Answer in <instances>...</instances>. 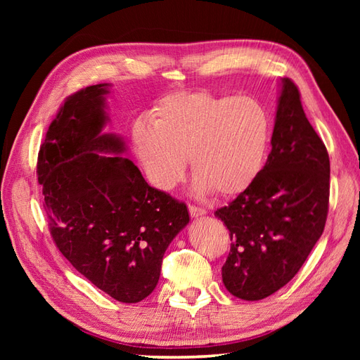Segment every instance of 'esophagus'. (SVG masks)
Instances as JSON below:
<instances>
[{"label": "esophagus", "mask_w": 360, "mask_h": 360, "mask_svg": "<svg viewBox=\"0 0 360 360\" xmlns=\"http://www.w3.org/2000/svg\"><path fill=\"white\" fill-rule=\"evenodd\" d=\"M189 213L192 217H200V216H204L207 212H205V209H202V207L189 205Z\"/></svg>", "instance_id": "34e87169"}]
</instances>
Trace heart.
Segmentation results:
<instances>
[{"mask_svg": "<svg viewBox=\"0 0 360 360\" xmlns=\"http://www.w3.org/2000/svg\"><path fill=\"white\" fill-rule=\"evenodd\" d=\"M151 123L136 122L132 138L148 181L159 191L177 186L189 158L198 195L242 193L263 168L271 138L263 103L207 91L165 96Z\"/></svg>", "mask_w": 360, "mask_h": 360, "instance_id": "heart-1", "label": "heart"}]
</instances>
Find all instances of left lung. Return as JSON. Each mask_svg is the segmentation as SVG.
<instances>
[{
	"label": "left lung",
	"mask_w": 360,
	"mask_h": 360,
	"mask_svg": "<svg viewBox=\"0 0 360 360\" xmlns=\"http://www.w3.org/2000/svg\"><path fill=\"white\" fill-rule=\"evenodd\" d=\"M271 151L250 186L214 216L231 236L225 288L261 300L296 276L323 234L330 162L302 108L297 86L281 79Z\"/></svg>",
	"instance_id": "1"
}]
</instances>
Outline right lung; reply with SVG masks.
<instances>
[{
    "label": "right lung",
    "mask_w": 360,
    "mask_h": 360,
    "mask_svg": "<svg viewBox=\"0 0 360 360\" xmlns=\"http://www.w3.org/2000/svg\"><path fill=\"white\" fill-rule=\"evenodd\" d=\"M110 89L97 84L68 97L40 147L37 176L60 252L108 296L136 303L156 288L189 212L122 156V136L102 132Z\"/></svg>",
    "instance_id": "obj_1"
}]
</instances>
